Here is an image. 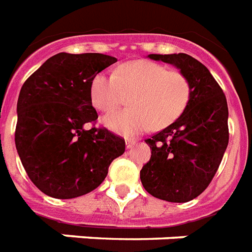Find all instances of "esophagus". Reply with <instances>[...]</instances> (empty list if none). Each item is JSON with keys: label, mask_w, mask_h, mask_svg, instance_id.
<instances>
[{"label": "esophagus", "mask_w": 252, "mask_h": 252, "mask_svg": "<svg viewBox=\"0 0 252 252\" xmlns=\"http://www.w3.org/2000/svg\"><path fill=\"white\" fill-rule=\"evenodd\" d=\"M126 144V148H132V147L136 144V140L135 139H128Z\"/></svg>", "instance_id": "obj_1"}]
</instances>
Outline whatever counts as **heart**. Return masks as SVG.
Wrapping results in <instances>:
<instances>
[{"label": "heart", "instance_id": "obj_1", "mask_svg": "<svg viewBox=\"0 0 252 252\" xmlns=\"http://www.w3.org/2000/svg\"><path fill=\"white\" fill-rule=\"evenodd\" d=\"M129 109L112 112L104 117L105 126L123 136H136L172 124L187 109L192 96L188 76L152 61H132L116 73L100 72L91 83V101L96 109L111 112L120 107L126 94Z\"/></svg>", "mask_w": 252, "mask_h": 252}]
</instances>
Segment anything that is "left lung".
Segmentation results:
<instances>
[{
	"label": "left lung",
	"mask_w": 252,
	"mask_h": 252,
	"mask_svg": "<svg viewBox=\"0 0 252 252\" xmlns=\"http://www.w3.org/2000/svg\"><path fill=\"white\" fill-rule=\"evenodd\" d=\"M175 65L188 76L192 96L178 120L145 143L151 159L140 179L152 196L172 203L192 200L206 189L228 144V107L223 89L207 66L186 53L150 55Z\"/></svg>",
	"instance_id": "8db88e82"
}]
</instances>
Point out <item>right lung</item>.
Returning a JSON list of instances; mask_svg holds the SVG:
<instances>
[{
    "instance_id": "obj_1",
    "label": "right lung",
    "mask_w": 252,
    "mask_h": 252,
    "mask_svg": "<svg viewBox=\"0 0 252 252\" xmlns=\"http://www.w3.org/2000/svg\"><path fill=\"white\" fill-rule=\"evenodd\" d=\"M116 61L101 53H59L22 85L16 148L29 179L48 196L72 199L96 189L124 154L121 136L96 126L98 115L91 101L92 79Z\"/></svg>"
}]
</instances>
